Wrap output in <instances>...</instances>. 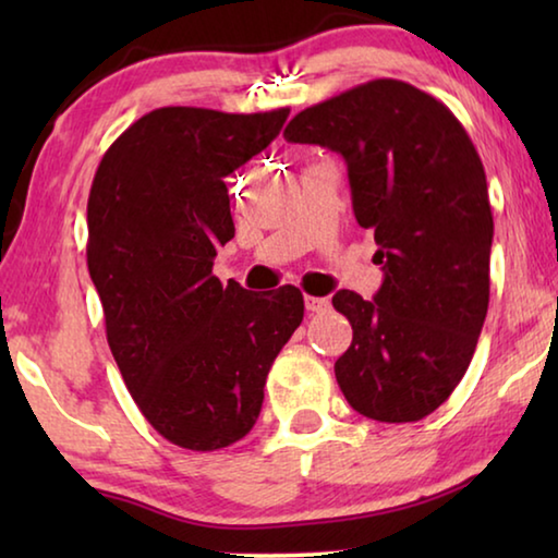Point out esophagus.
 <instances>
[{
	"label": "esophagus",
	"instance_id": "esophagus-1",
	"mask_svg": "<svg viewBox=\"0 0 558 558\" xmlns=\"http://www.w3.org/2000/svg\"><path fill=\"white\" fill-rule=\"evenodd\" d=\"M305 307L307 313L313 315H323L329 310V300L327 298H315V295H305Z\"/></svg>",
	"mask_w": 558,
	"mask_h": 558
}]
</instances>
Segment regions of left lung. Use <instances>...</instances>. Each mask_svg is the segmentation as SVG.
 Here are the masks:
<instances>
[{
	"label": "left lung",
	"mask_w": 558,
	"mask_h": 558,
	"mask_svg": "<svg viewBox=\"0 0 558 558\" xmlns=\"http://www.w3.org/2000/svg\"><path fill=\"white\" fill-rule=\"evenodd\" d=\"M282 135L344 157L354 216L379 245L374 300L332 298L354 332L335 362L339 389L366 418H426L465 376L489 305L483 159L440 100L396 78L305 108Z\"/></svg>",
	"instance_id": "obj_1"
}]
</instances>
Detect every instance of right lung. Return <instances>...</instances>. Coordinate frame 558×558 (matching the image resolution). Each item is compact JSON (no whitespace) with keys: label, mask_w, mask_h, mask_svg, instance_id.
Returning <instances> with one entry per match:
<instances>
[{"label":"right lung","mask_w":558,"mask_h":558,"mask_svg":"<svg viewBox=\"0 0 558 558\" xmlns=\"http://www.w3.org/2000/svg\"><path fill=\"white\" fill-rule=\"evenodd\" d=\"M288 108H157L108 147L88 196V270L110 352L159 436L186 450L233 446L305 315L302 292H248L214 276L233 239L223 179L278 137Z\"/></svg>","instance_id":"1"}]
</instances>
